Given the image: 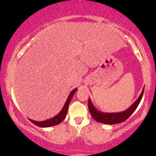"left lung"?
Returning a JSON list of instances; mask_svg holds the SVG:
<instances>
[{
	"instance_id": "left-lung-1",
	"label": "left lung",
	"mask_w": 156,
	"mask_h": 156,
	"mask_svg": "<svg viewBox=\"0 0 156 156\" xmlns=\"http://www.w3.org/2000/svg\"><path fill=\"white\" fill-rule=\"evenodd\" d=\"M144 89H143L141 94H140L139 97L138 98L137 100H136L129 108H127L126 110L124 111V112L119 113H104L99 112V111H98L97 108L94 107V106L93 105L91 99L89 98L88 106L89 112H90V114L91 115V116L94 118V119L99 123L113 125L116 124V123L123 122V121L126 120V119L133 114L134 111H135L136 109V108L138 107V104H139L140 101H141L143 95H144Z\"/></svg>"
}]
</instances>
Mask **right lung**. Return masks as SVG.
<instances>
[{"label": "right lung", "instance_id": "add662e5", "mask_svg": "<svg viewBox=\"0 0 156 156\" xmlns=\"http://www.w3.org/2000/svg\"><path fill=\"white\" fill-rule=\"evenodd\" d=\"M76 88L73 89L71 92H70L69 95L68 96L67 101H66L65 105H64L62 109L60 111V112L58 114H57L56 116L52 117L50 119H48V120L45 121H36L34 120H32V119H28L30 121H31L32 123H33L34 124L37 126L39 127H42V128H46V127H50V126H53L57 125L59 123H60L64 119H65L66 115H67V110H68V107H69V103L71 101V99L72 97H73L74 93L76 92Z\"/></svg>", "mask_w": 156, "mask_h": 156}]
</instances>
